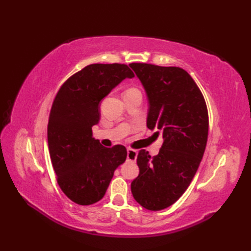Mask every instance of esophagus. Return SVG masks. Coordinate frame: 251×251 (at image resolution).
I'll list each match as a JSON object with an SVG mask.
<instances>
[{
	"label": "esophagus",
	"instance_id": "esophagus-1",
	"mask_svg": "<svg viewBox=\"0 0 251 251\" xmlns=\"http://www.w3.org/2000/svg\"><path fill=\"white\" fill-rule=\"evenodd\" d=\"M127 160L131 161V162H135L136 161V158H137V151L135 150L132 149H127Z\"/></svg>",
	"mask_w": 251,
	"mask_h": 251
}]
</instances>
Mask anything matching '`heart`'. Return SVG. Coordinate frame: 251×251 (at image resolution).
Here are the masks:
<instances>
[{
  "instance_id": "obj_1",
  "label": "heart",
  "mask_w": 251,
  "mask_h": 251,
  "mask_svg": "<svg viewBox=\"0 0 251 251\" xmlns=\"http://www.w3.org/2000/svg\"><path fill=\"white\" fill-rule=\"evenodd\" d=\"M134 91H139L136 88H128L127 90H126V92H134Z\"/></svg>"
}]
</instances>
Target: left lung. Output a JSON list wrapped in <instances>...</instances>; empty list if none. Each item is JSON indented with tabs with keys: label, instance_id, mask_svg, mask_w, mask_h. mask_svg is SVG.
<instances>
[{
	"label": "left lung",
	"instance_id": "obj_1",
	"mask_svg": "<svg viewBox=\"0 0 251 251\" xmlns=\"http://www.w3.org/2000/svg\"><path fill=\"white\" fill-rule=\"evenodd\" d=\"M130 67L149 98L147 126L163 138L158 155L139 151V175L131 191L142 207L161 210L184 194L199 168L208 137L207 107L199 87L182 68L144 63Z\"/></svg>",
	"mask_w": 251,
	"mask_h": 251
}]
</instances>
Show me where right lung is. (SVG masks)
Wrapping results in <instances>:
<instances>
[{
  "mask_svg": "<svg viewBox=\"0 0 251 251\" xmlns=\"http://www.w3.org/2000/svg\"><path fill=\"white\" fill-rule=\"evenodd\" d=\"M133 71L125 64H92L68 78L53 100L48 148L57 183L74 203L102 199L114 171L126 159L124 146L104 148L92 137L100 121V102Z\"/></svg>",
  "mask_w": 251,
  "mask_h": 251,
  "instance_id": "1",
  "label": "right lung"
}]
</instances>
